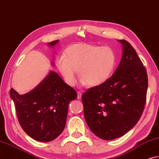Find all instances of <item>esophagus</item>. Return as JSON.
<instances>
[{
    "instance_id": "esophagus-1",
    "label": "esophagus",
    "mask_w": 159,
    "mask_h": 159,
    "mask_svg": "<svg viewBox=\"0 0 159 159\" xmlns=\"http://www.w3.org/2000/svg\"><path fill=\"white\" fill-rule=\"evenodd\" d=\"M77 94H78L77 98H78V99H80L81 98V97H82V93L81 92H78Z\"/></svg>"
}]
</instances>
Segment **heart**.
I'll list each match as a JSON object with an SVG mask.
<instances>
[{"label":"heart","mask_w":159,"mask_h":159,"mask_svg":"<svg viewBox=\"0 0 159 159\" xmlns=\"http://www.w3.org/2000/svg\"><path fill=\"white\" fill-rule=\"evenodd\" d=\"M57 66L68 85L75 84L78 70L81 84L94 87L111 77L116 66V56L108 47L75 43L70 46L65 56L58 59Z\"/></svg>","instance_id":"1"}]
</instances>
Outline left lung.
<instances>
[{
  "instance_id": "obj_1",
  "label": "left lung",
  "mask_w": 159,
  "mask_h": 159,
  "mask_svg": "<svg viewBox=\"0 0 159 159\" xmlns=\"http://www.w3.org/2000/svg\"><path fill=\"white\" fill-rule=\"evenodd\" d=\"M122 57L106 82L82 95L84 118L94 134L105 140L123 136L143 114L148 90L145 67L132 45L119 40Z\"/></svg>"
}]
</instances>
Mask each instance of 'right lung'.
Here are the masks:
<instances>
[{
    "label": "right lung",
    "instance_id": "add662e5",
    "mask_svg": "<svg viewBox=\"0 0 159 159\" xmlns=\"http://www.w3.org/2000/svg\"><path fill=\"white\" fill-rule=\"evenodd\" d=\"M58 41L48 45L53 47ZM10 96L19 123L26 134L35 140L50 142L64 130L68 105L76 99L77 93L57 73L51 70L30 92L20 94L11 88Z\"/></svg>",
    "mask_w": 159,
    "mask_h": 159
}]
</instances>
